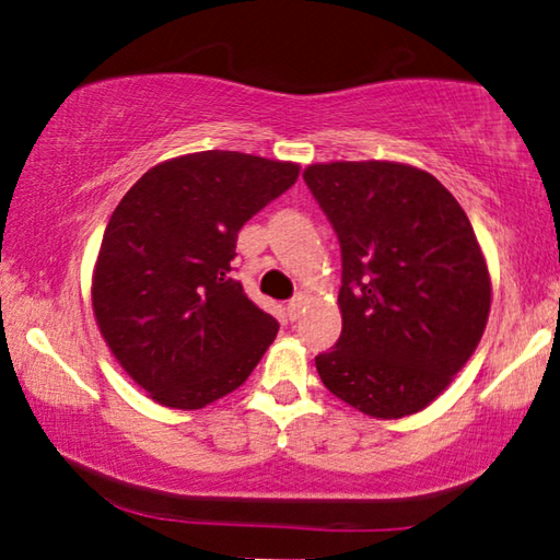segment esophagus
Wrapping results in <instances>:
<instances>
[{
  "label": "esophagus",
  "mask_w": 560,
  "mask_h": 560,
  "mask_svg": "<svg viewBox=\"0 0 560 560\" xmlns=\"http://www.w3.org/2000/svg\"><path fill=\"white\" fill-rule=\"evenodd\" d=\"M302 310H305V298L295 295V298H292V300L288 302V307H285L288 319H290V322H298L300 315H302Z\"/></svg>",
  "instance_id": "esophagus-1"
}]
</instances>
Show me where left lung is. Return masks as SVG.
I'll return each mask as SVG.
<instances>
[{
	"mask_svg": "<svg viewBox=\"0 0 560 560\" xmlns=\"http://www.w3.org/2000/svg\"><path fill=\"white\" fill-rule=\"evenodd\" d=\"M302 176L341 248V337L315 357L322 384L366 416L418 413L487 325L492 285L472 223L408 164H312Z\"/></svg>",
	"mask_w": 560,
	"mask_h": 560,
	"instance_id": "left-lung-1",
	"label": "left lung"
}]
</instances>
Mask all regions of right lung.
Listing matches in <instances>:
<instances>
[{"label":"right lung","instance_id":"right-lung-1","mask_svg":"<svg viewBox=\"0 0 560 560\" xmlns=\"http://www.w3.org/2000/svg\"><path fill=\"white\" fill-rule=\"evenodd\" d=\"M300 166L209 150L162 162L122 196L93 275V312L120 366L156 404L194 410L238 388L278 335L233 278L243 223Z\"/></svg>","mask_w":560,"mask_h":560}]
</instances>
